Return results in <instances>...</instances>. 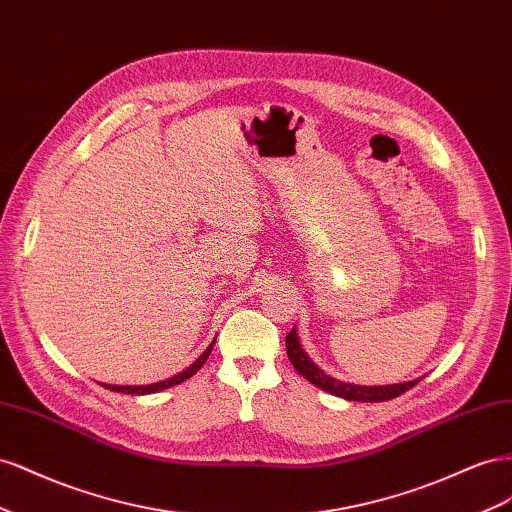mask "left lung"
<instances>
[{
	"instance_id": "8db88e82",
	"label": "left lung",
	"mask_w": 512,
	"mask_h": 512,
	"mask_svg": "<svg viewBox=\"0 0 512 512\" xmlns=\"http://www.w3.org/2000/svg\"><path fill=\"white\" fill-rule=\"evenodd\" d=\"M285 345H287V356L289 362L294 364V369L309 382L321 390H326L334 397H341L345 401H362V403H379V401H390L399 394L407 392L412 386H416L422 377L412 379V382H401V384H386V386H358V384H347V382H339V379L330 377L328 373L321 371L317 364L309 358V354L302 349L300 337L294 330H291L285 337Z\"/></svg>"
}]
</instances>
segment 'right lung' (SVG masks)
<instances>
[{
	"instance_id": "right-lung-1",
	"label": "right lung",
	"mask_w": 512,
	"mask_h": 512,
	"mask_svg": "<svg viewBox=\"0 0 512 512\" xmlns=\"http://www.w3.org/2000/svg\"><path fill=\"white\" fill-rule=\"evenodd\" d=\"M216 341V339H214ZM214 341L208 345V349L206 352H203L191 367H186L184 371H180L178 375H173V377H169V379H163V382H154V384H145V386H115V384H100V386H105L107 390H115V392H122V394H154V392H160V390H167V388H171V386H178V384H182V382H186L188 377H193L203 364H206V360H208V356H210V352H212V347H214Z\"/></svg>"
}]
</instances>
